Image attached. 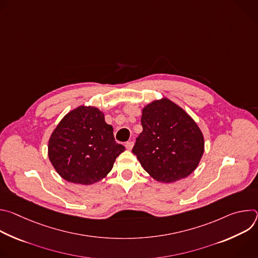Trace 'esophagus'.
I'll return each instance as SVG.
<instances>
[{"mask_svg":"<svg viewBox=\"0 0 258 258\" xmlns=\"http://www.w3.org/2000/svg\"><path fill=\"white\" fill-rule=\"evenodd\" d=\"M133 146H134V142H132V141H128V142L125 143V148L127 150H132L133 149Z\"/></svg>","mask_w":258,"mask_h":258,"instance_id":"1","label":"esophagus"}]
</instances>
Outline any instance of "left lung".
Listing matches in <instances>:
<instances>
[{
	"mask_svg": "<svg viewBox=\"0 0 258 258\" xmlns=\"http://www.w3.org/2000/svg\"><path fill=\"white\" fill-rule=\"evenodd\" d=\"M143 132L133 153L154 179L172 182L187 177L198 166L204 152V138L193 118L163 98L144 107Z\"/></svg>",
	"mask_w": 258,
	"mask_h": 258,
	"instance_id": "8db88e82",
	"label": "left lung"
}]
</instances>
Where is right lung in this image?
Wrapping results in <instances>:
<instances>
[{"label": "right lung", "instance_id": "add662e5", "mask_svg": "<svg viewBox=\"0 0 258 258\" xmlns=\"http://www.w3.org/2000/svg\"><path fill=\"white\" fill-rule=\"evenodd\" d=\"M124 147L115 142L112 125L96 107L80 106L67 113L52 133L49 159L67 181L92 185L112 169Z\"/></svg>", "mask_w": 258, "mask_h": 258}]
</instances>
